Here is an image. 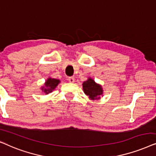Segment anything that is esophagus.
<instances>
[{
    "mask_svg": "<svg viewBox=\"0 0 156 156\" xmlns=\"http://www.w3.org/2000/svg\"><path fill=\"white\" fill-rule=\"evenodd\" d=\"M68 81H69V83H73L75 82V78L73 77H70V78H68Z\"/></svg>",
    "mask_w": 156,
    "mask_h": 156,
    "instance_id": "esophagus-1",
    "label": "esophagus"
}]
</instances>
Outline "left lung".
Segmentation results:
<instances>
[{
    "mask_svg": "<svg viewBox=\"0 0 156 156\" xmlns=\"http://www.w3.org/2000/svg\"><path fill=\"white\" fill-rule=\"evenodd\" d=\"M83 90L85 94L92 101L101 99L103 95V89L101 84L97 83L90 77L83 83Z\"/></svg>",
    "mask_w": 156,
    "mask_h": 156,
    "instance_id": "obj_1",
    "label": "left lung"
}]
</instances>
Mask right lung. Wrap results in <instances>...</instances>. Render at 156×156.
Here are the masks:
<instances>
[{
	"label": "right lung",
	"instance_id": "1",
	"mask_svg": "<svg viewBox=\"0 0 156 156\" xmlns=\"http://www.w3.org/2000/svg\"><path fill=\"white\" fill-rule=\"evenodd\" d=\"M60 83L61 80L59 79H55V78H53L51 77H49L47 80H45V82L43 86H41V90L45 93V95H48V93H51L52 91L55 90Z\"/></svg>",
	"mask_w": 156,
	"mask_h": 156
}]
</instances>
